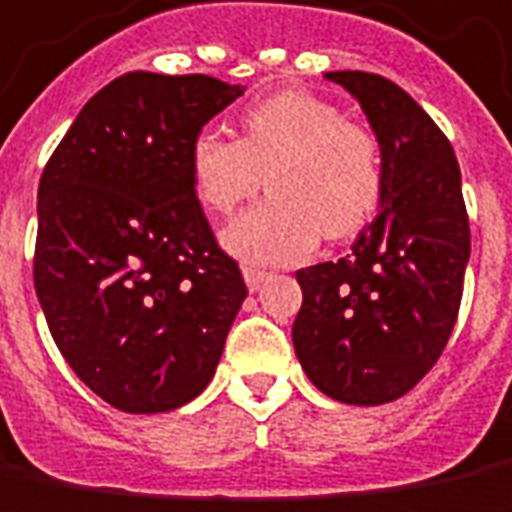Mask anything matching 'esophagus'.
I'll return each instance as SVG.
<instances>
[{"label": "esophagus", "instance_id": "34e87169", "mask_svg": "<svg viewBox=\"0 0 512 512\" xmlns=\"http://www.w3.org/2000/svg\"><path fill=\"white\" fill-rule=\"evenodd\" d=\"M242 276H245V284H248L250 293H256L264 281H267L270 273H264V270H259V267H242Z\"/></svg>", "mask_w": 512, "mask_h": 512}]
</instances>
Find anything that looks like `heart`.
I'll list each match as a JSON object with an SVG mask.
<instances>
[{"mask_svg": "<svg viewBox=\"0 0 512 512\" xmlns=\"http://www.w3.org/2000/svg\"><path fill=\"white\" fill-rule=\"evenodd\" d=\"M188 177L208 214H231L264 185L270 197L222 231L233 256L256 264L307 259L321 233H360L383 197L377 137L312 92L287 89L250 104L239 137L202 129L188 143Z\"/></svg>", "mask_w": 512, "mask_h": 512, "instance_id": "heart-1", "label": "heart"}]
</instances>
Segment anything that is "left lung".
<instances>
[{
  "label": "left lung",
  "instance_id": "obj_1",
  "mask_svg": "<svg viewBox=\"0 0 512 512\" xmlns=\"http://www.w3.org/2000/svg\"><path fill=\"white\" fill-rule=\"evenodd\" d=\"M355 98L383 152V197L338 262L298 270V363L318 392L383 406L411 392L451 338L471 259L462 174L440 126L375 72H327Z\"/></svg>",
  "mask_w": 512,
  "mask_h": 512
}]
</instances>
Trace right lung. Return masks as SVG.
<instances>
[{
  "label": "right lung",
  "instance_id": "right-lung-1",
  "mask_svg": "<svg viewBox=\"0 0 512 512\" xmlns=\"http://www.w3.org/2000/svg\"><path fill=\"white\" fill-rule=\"evenodd\" d=\"M245 87L126 72L44 166L33 281L75 375L126 414L191 403L248 296L188 177V143Z\"/></svg>",
  "mask_w": 512,
  "mask_h": 512
}]
</instances>
